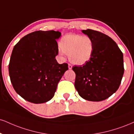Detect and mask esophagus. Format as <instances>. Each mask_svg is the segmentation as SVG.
<instances>
[{
  "instance_id": "34e87169",
  "label": "esophagus",
  "mask_w": 134,
  "mask_h": 134,
  "mask_svg": "<svg viewBox=\"0 0 134 134\" xmlns=\"http://www.w3.org/2000/svg\"><path fill=\"white\" fill-rule=\"evenodd\" d=\"M68 67H69V69H72V65H71V64H69Z\"/></svg>"
}]
</instances>
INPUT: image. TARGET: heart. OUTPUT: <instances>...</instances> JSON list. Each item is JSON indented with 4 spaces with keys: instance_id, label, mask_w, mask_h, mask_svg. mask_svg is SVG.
<instances>
[{
    "instance_id": "b5f03b06",
    "label": "heart",
    "mask_w": 134,
    "mask_h": 134,
    "mask_svg": "<svg viewBox=\"0 0 134 134\" xmlns=\"http://www.w3.org/2000/svg\"><path fill=\"white\" fill-rule=\"evenodd\" d=\"M59 54L62 57L68 55L69 59L76 65H83L92 57L93 42L91 37L70 34L61 38Z\"/></svg>"
}]
</instances>
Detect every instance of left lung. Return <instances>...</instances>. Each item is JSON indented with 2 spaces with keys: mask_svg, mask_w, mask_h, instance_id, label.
Here are the masks:
<instances>
[{
  "mask_svg": "<svg viewBox=\"0 0 134 134\" xmlns=\"http://www.w3.org/2000/svg\"><path fill=\"white\" fill-rule=\"evenodd\" d=\"M93 42L92 57L82 65L74 66L75 87L87 100L99 102L117 91L123 77V54L108 35L92 29L82 30Z\"/></svg>",
  "mask_w": 134,
  "mask_h": 134,
  "instance_id": "left-lung-1",
  "label": "left lung"
}]
</instances>
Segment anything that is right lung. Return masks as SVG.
<instances>
[{"label": "right lung", "instance_id": "obj_1", "mask_svg": "<svg viewBox=\"0 0 134 134\" xmlns=\"http://www.w3.org/2000/svg\"><path fill=\"white\" fill-rule=\"evenodd\" d=\"M59 31H35L22 37L14 46L9 65L13 87L25 100L34 104L49 101L57 84L68 70V64H59L57 40Z\"/></svg>", "mask_w": 134, "mask_h": 134}]
</instances>
